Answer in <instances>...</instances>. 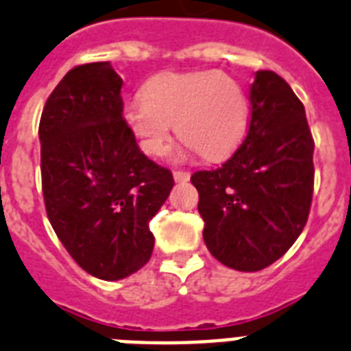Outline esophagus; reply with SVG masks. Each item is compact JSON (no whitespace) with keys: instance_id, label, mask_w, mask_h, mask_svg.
<instances>
[{"instance_id":"1","label":"esophagus","mask_w":351,"mask_h":351,"mask_svg":"<svg viewBox=\"0 0 351 351\" xmlns=\"http://www.w3.org/2000/svg\"><path fill=\"white\" fill-rule=\"evenodd\" d=\"M173 179H176V182L190 181V172H186V170H176L173 172Z\"/></svg>"}]
</instances>
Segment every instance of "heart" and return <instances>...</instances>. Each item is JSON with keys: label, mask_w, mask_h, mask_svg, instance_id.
I'll return each instance as SVG.
<instances>
[{"label": "heart", "mask_w": 351, "mask_h": 351, "mask_svg": "<svg viewBox=\"0 0 351 351\" xmlns=\"http://www.w3.org/2000/svg\"><path fill=\"white\" fill-rule=\"evenodd\" d=\"M124 119L147 154L167 152L176 124L186 151L217 161L245 138L248 99L234 77L218 71L160 74L143 85L142 99L125 106Z\"/></svg>", "instance_id": "obj_1"}]
</instances>
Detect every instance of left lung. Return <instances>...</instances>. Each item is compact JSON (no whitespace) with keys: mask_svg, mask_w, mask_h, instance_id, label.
I'll return each mask as SVG.
<instances>
[{"mask_svg":"<svg viewBox=\"0 0 351 351\" xmlns=\"http://www.w3.org/2000/svg\"><path fill=\"white\" fill-rule=\"evenodd\" d=\"M247 138L226 163L191 176L204 243L238 271H259L291 248L309 217L314 142L305 108L271 71L250 86Z\"/></svg>","mask_w":351,"mask_h":351,"instance_id":"obj_1","label":"left lung"}]
</instances>
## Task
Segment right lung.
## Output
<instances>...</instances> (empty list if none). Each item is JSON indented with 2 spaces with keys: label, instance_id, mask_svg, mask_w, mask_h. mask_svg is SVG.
<instances>
[{
  "label": "right lung",
  "instance_id": "obj_1",
  "mask_svg": "<svg viewBox=\"0 0 351 351\" xmlns=\"http://www.w3.org/2000/svg\"><path fill=\"white\" fill-rule=\"evenodd\" d=\"M121 88L110 62L71 69L38 125L47 218L74 261L101 280L130 277L151 259L149 221L173 186L172 172L140 151Z\"/></svg>",
  "mask_w": 351,
  "mask_h": 351
}]
</instances>
